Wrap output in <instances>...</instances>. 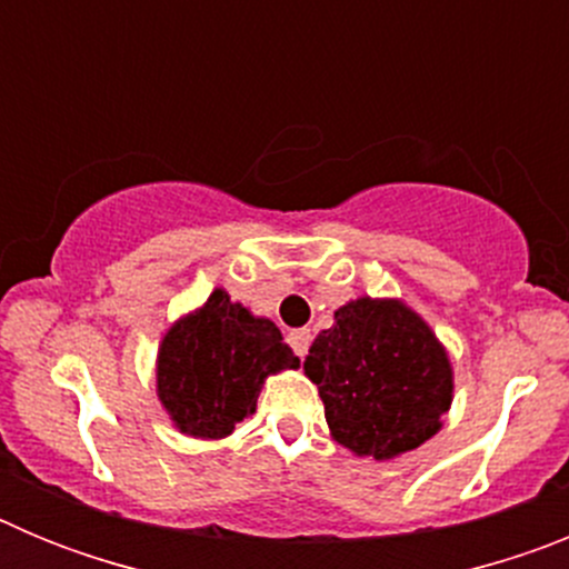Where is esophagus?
Listing matches in <instances>:
<instances>
[{
    "label": "esophagus",
    "instance_id": "obj_1",
    "mask_svg": "<svg viewBox=\"0 0 569 569\" xmlns=\"http://www.w3.org/2000/svg\"><path fill=\"white\" fill-rule=\"evenodd\" d=\"M310 339H313V336H310V330H308V328L290 330V333H288V345L293 347V353L299 356V359H305V356H308Z\"/></svg>",
    "mask_w": 569,
    "mask_h": 569
}]
</instances>
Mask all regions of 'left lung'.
Wrapping results in <instances>:
<instances>
[{"mask_svg":"<svg viewBox=\"0 0 569 569\" xmlns=\"http://www.w3.org/2000/svg\"><path fill=\"white\" fill-rule=\"evenodd\" d=\"M333 319L305 359L333 439L373 459L433 439L453 401V370L427 321L401 301L367 296Z\"/></svg>","mask_w":569,"mask_h":569,"instance_id":"left-lung-1","label":"left lung"}]
</instances>
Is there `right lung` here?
<instances>
[{"label":"right lung","mask_w":569,"mask_h":569,"mask_svg":"<svg viewBox=\"0 0 569 569\" xmlns=\"http://www.w3.org/2000/svg\"><path fill=\"white\" fill-rule=\"evenodd\" d=\"M299 367L279 328L256 319L224 290H213L196 313L168 330L159 347V401L182 433L224 439L244 416L270 373Z\"/></svg>","instance_id":"right-lung-1"}]
</instances>
